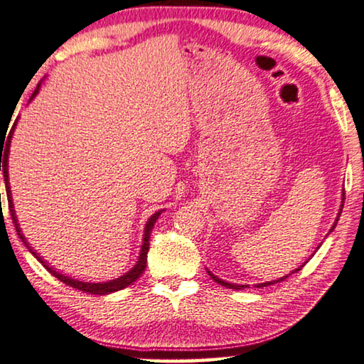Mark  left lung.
Returning <instances> with one entry per match:
<instances>
[{
	"label": "left lung",
	"instance_id": "left-lung-1",
	"mask_svg": "<svg viewBox=\"0 0 364 364\" xmlns=\"http://www.w3.org/2000/svg\"><path fill=\"white\" fill-rule=\"evenodd\" d=\"M343 199H345V189H343ZM343 203H345V201H343ZM341 209H343V204H341ZM341 209H340V213H338V218H340V214H341ZM336 221H338V219H336ZM336 221H335V224H333V226H331V229H330V231H333V229H335V226H336ZM305 265V264H304ZM304 265H300V267L299 269H295L294 270V272H291V274H295V272H299V270L301 269V267H304ZM208 274L209 275H211V279L214 280V282H218L219 285H223V287H228V289H232V290H242V289H245V287H247V285H237V284H229V282H226V280H223V279H219V277H216V275H214L213 272H209V270H208ZM290 275V274H289ZM289 275H285V277H280L279 280H275V282H282V280H285L287 277H289ZM275 282H264V284H257V285H254V287H257V289H259V287H267V285H272V284H275Z\"/></svg>",
	"mask_w": 364,
	"mask_h": 364
}]
</instances>
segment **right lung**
<instances>
[{
    "mask_svg": "<svg viewBox=\"0 0 364 364\" xmlns=\"http://www.w3.org/2000/svg\"><path fill=\"white\" fill-rule=\"evenodd\" d=\"M38 90H39V87H38V89L34 90L33 97H34L36 94H38ZM33 97H31V99H33ZM14 127H16V122H14ZM14 127H13V130H14ZM13 130L9 132V136H8V140H6V141H4V140H0V171H3V175H4V184H6V194H8V208H9V213H11V218H13L14 228H16V232H18V235H19V237L23 239V242H24V245H26V247L29 249V252L33 254L34 257L38 259L39 262L43 264L44 267L48 269L49 272L54 275L55 279H59L60 282H64L65 285L74 287V289L82 290V291H87V294H94V295H107V294H112V291L122 290V289H125V287L132 285L133 282H135V280H136L138 277H140V275H141L143 272H145V269H146V255H148V249H150V234H151V229H153V226H155L156 219H158V216H160V214H161V211L155 213L150 219H148V223H146V226H145V234H143V244H141V250H140V257H138V262H136V265L130 270V272H127L125 275H122V277L115 279V280H110V282H102V284L82 282V280H75V279L65 277L64 274H59L58 270H54L53 267H49V265L44 262V259L41 257V255L36 254V252H34V249H31V247H29L28 240L24 239V235L21 234V229H19V224H18L16 214H14V209H13L11 189H9V181H8V153H9V141H11ZM3 147L5 148L4 152L2 151ZM1 156H4L3 159L1 158Z\"/></svg>",
    "mask_w": 364,
    "mask_h": 364,
    "instance_id": "right-lung-1",
    "label": "right lung"
}]
</instances>
